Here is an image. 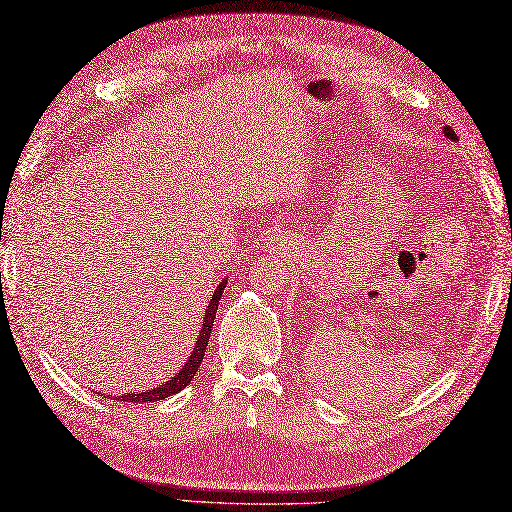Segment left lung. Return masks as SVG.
I'll list each match as a JSON object with an SVG mask.
<instances>
[{
	"mask_svg": "<svg viewBox=\"0 0 512 512\" xmlns=\"http://www.w3.org/2000/svg\"><path fill=\"white\" fill-rule=\"evenodd\" d=\"M441 131H444V135L448 137V140H454V142H457V133H454L450 127H444Z\"/></svg>",
	"mask_w": 512,
	"mask_h": 512,
	"instance_id": "left-lung-1",
	"label": "left lung"
}]
</instances>
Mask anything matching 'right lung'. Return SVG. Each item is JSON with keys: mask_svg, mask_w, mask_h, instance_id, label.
Masks as SVG:
<instances>
[{"mask_svg": "<svg viewBox=\"0 0 512 512\" xmlns=\"http://www.w3.org/2000/svg\"><path fill=\"white\" fill-rule=\"evenodd\" d=\"M226 282L228 280H222L217 284L215 293L209 301V306H206V312H204V321H202V329H200V336L196 340V347H193L191 355L187 357L185 366L176 372V375L165 381L163 385H159V388H150V390H144V392H133V394H124V396H118L116 400H127V403H155V400H163L168 398L176 392H181L183 388H187V385L191 383V379L196 377V372L202 364L204 359V353H206V347H209V338H211V327L215 323V314H217V303L219 299H222L224 295V288H226Z\"/></svg>", "mask_w": 512, "mask_h": 512, "instance_id": "add662e5", "label": "right lung"}]
</instances>
